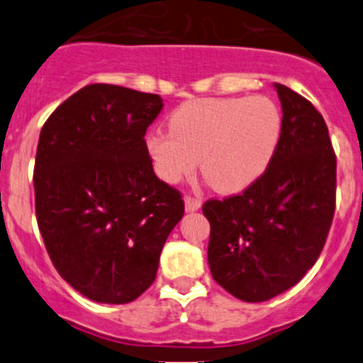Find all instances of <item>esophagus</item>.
I'll return each mask as SVG.
<instances>
[{
	"label": "esophagus",
	"mask_w": 363,
	"mask_h": 363,
	"mask_svg": "<svg viewBox=\"0 0 363 363\" xmlns=\"http://www.w3.org/2000/svg\"><path fill=\"white\" fill-rule=\"evenodd\" d=\"M201 207V200L196 196H185V209L189 211V213H192V211H198Z\"/></svg>",
	"instance_id": "obj_1"
}]
</instances>
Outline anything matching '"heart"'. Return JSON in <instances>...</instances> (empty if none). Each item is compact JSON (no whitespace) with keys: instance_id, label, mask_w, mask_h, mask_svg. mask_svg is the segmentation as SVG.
<instances>
[{"instance_id":"heart-1","label":"heart","mask_w":363,"mask_h":363,"mask_svg":"<svg viewBox=\"0 0 363 363\" xmlns=\"http://www.w3.org/2000/svg\"><path fill=\"white\" fill-rule=\"evenodd\" d=\"M281 111L267 96L203 98L172 112L171 133H150L147 150L154 171L178 184L196 171L218 192L251 187L271 165L281 138Z\"/></svg>"}]
</instances>
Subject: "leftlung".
<instances>
[{
  "instance_id": "1",
  "label": "left lung",
  "mask_w": 363,
  "mask_h": 363,
  "mask_svg": "<svg viewBox=\"0 0 363 363\" xmlns=\"http://www.w3.org/2000/svg\"><path fill=\"white\" fill-rule=\"evenodd\" d=\"M284 125L277 154L251 187L203 203L211 274L243 301L296 285L325 245L336 207V154L309 99L277 83Z\"/></svg>"
}]
</instances>
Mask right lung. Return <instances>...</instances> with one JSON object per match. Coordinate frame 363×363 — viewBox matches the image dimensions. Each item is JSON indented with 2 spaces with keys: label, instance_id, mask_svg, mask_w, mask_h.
Returning <instances> with one entry per match:
<instances>
[{
  "label": "right lung",
  "instance_id": "obj_1",
  "mask_svg": "<svg viewBox=\"0 0 363 363\" xmlns=\"http://www.w3.org/2000/svg\"><path fill=\"white\" fill-rule=\"evenodd\" d=\"M162 107L158 94L92 83L41 129L34 198L45 249L60 277L99 303H129L149 289L185 213L147 150Z\"/></svg>",
  "mask_w": 363,
  "mask_h": 363
}]
</instances>
